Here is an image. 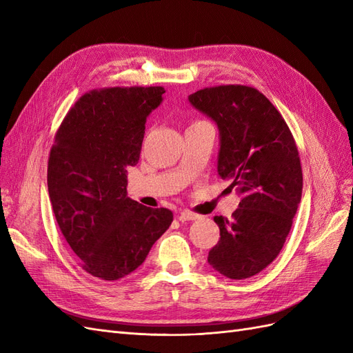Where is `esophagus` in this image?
I'll use <instances>...</instances> for the list:
<instances>
[{
  "label": "esophagus",
  "instance_id": "obj_1",
  "mask_svg": "<svg viewBox=\"0 0 353 353\" xmlns=\"http://www.w3.org/2000/svg\"><path fill=\"white\" fill-rule=\"evenodd\" d=\"M178 218H179V221H194V219H197V215L191 210H183L178 215Z\"/></svg>",
  "mask_w": 353,
  "mask_h": 353
}]
</instances>
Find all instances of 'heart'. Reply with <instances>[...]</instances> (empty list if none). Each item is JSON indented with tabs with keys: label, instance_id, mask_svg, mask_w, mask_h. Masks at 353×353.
I'll list each match as a JSON object with an SVG mask.
<instances>
[{
	"label": "heart",
	"instance_id": "obj_1",
	"mask_svg": "<svg viewBox=\"0 0 353 353\" xmlns=\"http://www.w3.org/2000/svg\"><path fill=\"white\" fill-rule=\"evenodd\" d=\"M200 122H203V121H196V122H193L191 125H196V123H200Z\"/></svg>",
	"mask_w": 353,
	"mask_h": 353
}]
</instances>
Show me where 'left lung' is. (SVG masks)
<instances>
[{
  "instance_id": "1",
  "label": "left lung",
  "mask_w": 353,
  "mask_h": 353,
  "mask_svg": "<svg viewBox=\"0 0 353 353\" xmlns=\"http://www.w3.org/2000/svg\"><path fill=\"white\" fill-rule=\"evenodd\" d=\"M188 99L216 122L218 175L241 196L231 219L213 218L221 239L208 262L231 280L250 279L280 254L302 199L296 141L281 113L253 87L218 85Z\"/></svg>"
}]
</instances>
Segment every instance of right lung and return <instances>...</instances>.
<instances>
[{
	"instance_id": "right-lung-1",
	"label": "right lung",
	"mask_w": 353,
	"mask_h": 353,
	"mask_svg": "<svg viewBox=\"0 0 353 353\" xmlns=\"http://www.w3.org/2000/svg\"><path fill=\"white\" fill-rule=\"evenodd\" d=\"M163 87L85 92L68 112L48 157V194L82 270L116 281L140 266L174 213L128 197L126 169L140 160L147 116Z\"/></svg>"
}]
</instances>
